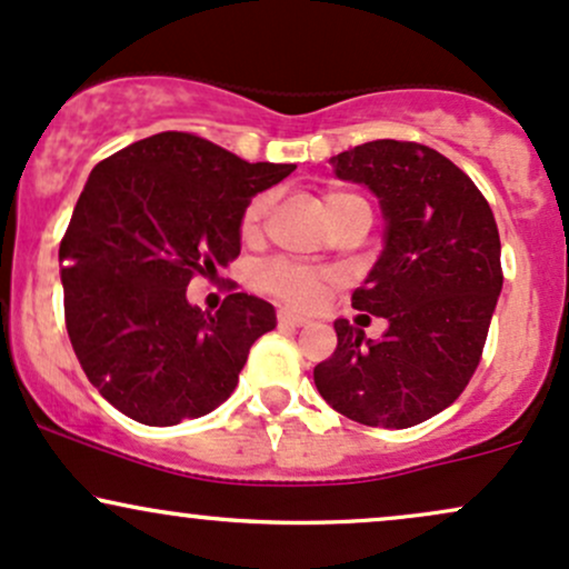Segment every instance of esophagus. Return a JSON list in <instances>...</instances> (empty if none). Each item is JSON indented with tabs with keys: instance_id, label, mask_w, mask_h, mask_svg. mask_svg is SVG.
Listing matches in <instances>:
<instances>
[{
	"instance_id": "obj_1",
	"label": "esophagus",
	"mask_w": 569,
	"mask_h": 569,
	"mask_svg": "<svg viewBox=\"0 0 569 569\" xmlns=\"http://www.w3.org/2000/svg\"><path fill=\"white\" fill-rule=\"evenodd\" d=\"M277 319H279V325H292V328H303V325L311 322L309 317L298 315V311H290V309H279Z\"/></svg>"
}]
</instances>
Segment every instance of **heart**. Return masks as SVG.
<instances>
[{
  "label": "heart",
  "instance_id": "heart-1",
  "mask_svg": "<svg viewBox=\"0 0 569 569\" xmlns=\"http://www.w3.org/2000/svg\"><path fill=\"white\" fill-rule=\"evenodd\" d=\"M349 203H366L360 196L355 193H343V190H330L325 193L322 199V209L328 214V220L333 217L338 209L349 207ZM268 212V196H258L247 203L244 214H241V233L244 239H254L263 226V217ZM336 273L328 271V268H311V266H301V263H290V260H273V263L263 266L260 271V287L266 292H271L273 298L279 301L290 303V306H315L322 292L328 290L330 284L336 282Z\"/></svg>",
  "mask_w": 569,
  "mask_h": 569
}]
</instances>
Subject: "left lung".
I'll return each mask as SVG.
<instances>
[{
  "label": "left lung",
  "mask_w": 569,
  "mask_h": 569,
  "mask_svg": "<svg viewBox=\"0 0 569 569\" xmlns=\"http://www.w3.org/2000/svg\"><path fill=\"white\" fill-rule=\"evenodd\" d=\"M330 163L379 196L385 252L352 306L389 325L370 341L336 319L338 347L315 385L343 417L406 430L455 403L481 362L502 290L500 233L473 180L432 147L376 139Z\"/></svg>",
  "instance_id": "obj_1"
}]
</instances>
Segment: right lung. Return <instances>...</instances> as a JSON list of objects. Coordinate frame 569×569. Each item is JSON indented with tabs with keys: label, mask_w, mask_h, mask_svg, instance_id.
<instances>
[{
	"label": "right lung",
	"mask_w": 569,
	"mask_h": 569,
	"mask_svg": "<svg viewBox=\"0 0 569 569\" xmlns=\"http://www.w3.org/2000/svg\"><path fill=\"white\" fill-rule=\"evenodd\" d=\"M292 163H247L163 131L93 166L59 247L63 317L88 381L133 422L171 427L226 403L273 306L231 292L190 306L193 277L241 252V214Z\"/></svg>",
	"instance_id": "1"
}]
</instances>
